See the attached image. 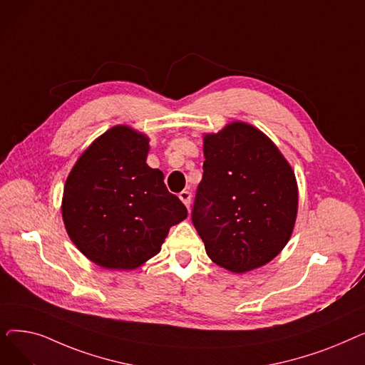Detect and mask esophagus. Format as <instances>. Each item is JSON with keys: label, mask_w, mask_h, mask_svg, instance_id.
<instances>
[{"label": "esophagus", "mask_w": 365, "mask_h": 365, "mask_svg": "<svg viewBox=\"0 0 365 365\" xmlns=\"http://www.w3.org/2000/svg\"><path fill=\"white\" fill-rule=\"evenodd\" d=\"M179 198H180L182 202L189 208V205H190V198H192V195H190L189 190H182V192L179 194Z\"/></svg>", "instance_id": "obj_1"}]
</instances>
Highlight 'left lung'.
<instances>
[{
  "label": "left lung",
  "instance_id": "obj_1",
  "mask_svg": "<svg viewBox=\"0 0 365 365\" xmlns=\"http://www.w3.org/2000/svg\"><path fill=\"white\" fill-rule=\"evenodd\" d=\"M204 157L192 223L208 257L235 274L271 262L289 242L297 215L290 164L245 123L207 134Z\"/></svg>",
  "mask_w": 365,
  "mask_h": 365
}]
</instances>
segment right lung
<instances>
[{
  "instance_id": "1",
  "label": "right lung",
  "mask_w": 365,
  "mask_h": 365,
  "mask_svg": "<svg viewBox=\"0 0 365 365\" xmlns=\"http://www.w3.org/2000/svg\"><path fill=\"white\" fill-rule=\"evenodd\" d=\"M149 139L117 125L96 139L65 183L62 216L69 238L91 262L134 269L160 253L171 226L187 216L164 175L146 164Z\"/></svg>"
}]
</instances>
